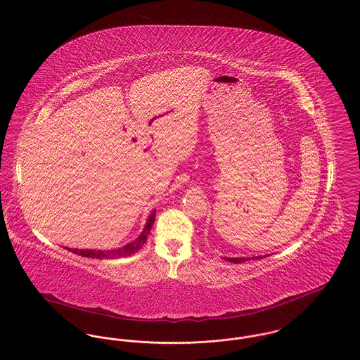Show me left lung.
Segmentation results:
<instances>
[{
  "label": "left lung",
  "instance_id": "8db88e82",
  "mask_svg": "<svg viewBox=\"0 0 360 360\" xmlns=\"http://www.w3.org/2000/svg\"><path fill=\"white\" fill-rule=\"evenodd\" d=\"M251 259H262V257H226L228 262H232V263H241V262H247V260H251Z\"/></svg>",
  "mask_w": 360,
  "mask_h": 360
}]
</instances>
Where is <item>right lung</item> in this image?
I'll list each match as a JSON object with an SVG mask.
<instances>
[{"mask_svg": "<svg viewBox=\"0 0 360 360\" xmlns=\"http://www.w3.org/2000/svg\"><path fill=\"white\" fill-rule=\"evenodd\" d=\"M154 221L155 210L150 214V217H148V220L146 223L143 232L140 233V236L136 240H134L132 243H129V244H127V245H124L121 248H117V250H108V251H103V250H100V251H94V250H77V248H74V250L68 248V250H69L70 252H74L77 255L93 257V259H116V257H131V255H134L135 252H137L144 245V243L147 241V236H148V233H150V231L153 228Z\"/></svg>", "mask_w": 360, "mask_h": 360, "instance_id": "1", "label": "right lung"}]
</instances>
